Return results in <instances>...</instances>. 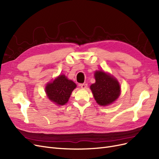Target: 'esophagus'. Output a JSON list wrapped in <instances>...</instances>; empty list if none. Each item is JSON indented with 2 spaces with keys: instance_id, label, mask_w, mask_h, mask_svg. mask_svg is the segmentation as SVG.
Segmentation results:
<instances>
[{
  "instance_id": "1",
  "label": "esophagus",
  "mask_w": 159,
  "mask_h": 159,
  "mask_svg": "<svg viewBox=\"0 0 159 159\" xmlns=\"http://www.w3.org/2000/svg\"><path fill=\"white\" fill-rule=\"evenodd\" d=\"M80 87L82 89H85L86 88L88 87V84H80Z\"/></svg>"
}]
</instances>
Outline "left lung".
<instances>
[{
	"label": "left lung",
	"instance_id": "1",
	"mask_svg": "<svg viewBox=\"0 0 159 159\" xmlns=\"http://www.w3.org/2000/svg\"><path fill=\"white\" fill-rule=\"evenodd\" d=\"M94 76L95 83L91 85L90 89L96 102L102 106L113 103L121 93L118 81L109 73L102 70L96 71Z\"/></svg>",
	"mask_w": 159,
	"mask_h": 159
}]
</instances>
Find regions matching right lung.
Returning <instances> with one entry per match:
<instances>
[{"label":"right lung","mask_w":159,"mask_h":159,"mask_svg":"<svg viewBox=\"0 0 159 159\" xmlns=\"http://www.w3.org/2000/svg\"><path fill=\"white\" fill-rule=\"evenodd\" d=\"M76 84L65 75H60L51 83L47 84L45 91L52 102L57 105H64L68 102L71 93Z\"/></svg>","instance_id":"right-lung-1"}]
</instances>
